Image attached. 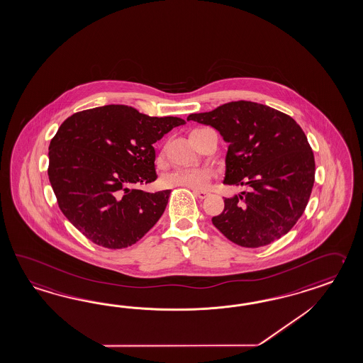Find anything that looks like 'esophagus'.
I'll list each match as a JSON object with an SVG mask.
<instances>
[{
  "instance_id": "1",
  "label": "esophagus",
  "mask_w": 363,
  "mask_h": 363,
  "mask_svg": "<svg viewBox=\"0 0 363 363\" xmlns=\"http://www.w3.org/2000/svg\"><path fill=\"white\" fill-rule=\"evenodd\" d=\"M194 195L196 198H199V199H206L210 193L208 191H202V190H194Z\"/></svg>"
}]
</instances>
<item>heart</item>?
Segmentation results:
<instances>
[{"mask_svg": "<svg viewBox=\"0 0 363 363\" xmlns=\"http://www.w3.org/2000/svg\"><path fill=\"white\" fill-rule=\"evenodd\" d=\"M216 176L211 167L198 168H177L165 173L161 178V184L165 187H185L190 190H204Z\"/></svg>", "mask_w": 363, "mask_h": 363, "instance_id": "1", "label": "heart"}]
</instances>
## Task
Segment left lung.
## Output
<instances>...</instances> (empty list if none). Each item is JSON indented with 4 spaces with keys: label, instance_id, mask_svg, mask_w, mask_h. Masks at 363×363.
Here are the masks:
<instances>
[{
    "label": "left lung",
    "instance_id": "8db88e82",
    "mask_svg": "<svg viewBox=\"0 0 363 363\" xmlns=\"http://www.w3.org/2000/svg\"><path fill=\"white\" fill-rule=\"evenodd\" d=\"M187 121L210 124L228 143L225 185L250 191L224 199L213 224L232 242L265 247L299 220L315 182V157L301 125L275 108L235 101Z\"/></svg>",
    "mask_w": 363,
    "mask_h": 363
}]
</instances>
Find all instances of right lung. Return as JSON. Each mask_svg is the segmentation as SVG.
Segmentation results:
<instances>
[{
  "instance_id": "obj_1",
  "label": "right lung",
  "mask_w": 363,
  "mask_h": 363,
  "mask_svg": "<svg viewBox=\"0 0 363 363\" xmlns=\"http://www.w3.org/2000/svg\"><path fill=\"white\" fill-rule=\"evenodd\" d=\"M124 105L89 108L67 118L48 148V178L65 218L99 247H131L157 223L170 190L145 193L156 181L153 143L185 124Z\"/></svg>"
}]
</instances>
